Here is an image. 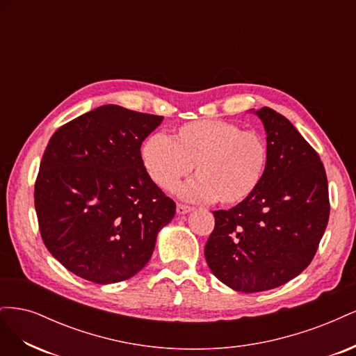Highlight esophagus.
Masks as SVG:
<instances>
[{"mask_svg": "<svg viewBox=\"0 0 356 356\" xmlns=\"http://www.w3.org/2000/svg\"><path fill=\"white\" fill-rule=\"evenodd\" d=\"M177 211H178V213H187V212L193 211V208H191V207H188V204L178 203V204H177Z\"/></svg>", "mask_w": 356, "mask_h": 356, "instance_id": "esophagus-1", "label": "esophagus"}]
</instances>
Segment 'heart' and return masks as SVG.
<instances>
[{
    "label": "heart",
    "instance_id": "1",
    "mask_svg": "<svg viewBox=\"0 0 356 356\" xmlns=\"http://www.w3.org/2000/svg\"><path fill=\"white\" fill-rule=\"evenodd\" d=\"M148 175L163 190H174L193 166L197 178L181 187L191 200L238 204L261 184L267 145L255 131L225 120H196L179 126L172 139L156 134L141 148Z\"/></svg>",
    "mask_w": 356,
    "mask_h": 356
}]
</instances>
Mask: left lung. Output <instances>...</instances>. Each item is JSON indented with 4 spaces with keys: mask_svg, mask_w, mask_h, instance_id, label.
<instances>
[{
    "mask_svg": "<svg viewBox=\"0 0 356 356\" xmlns=\"http://www.w3.org/2000/svg\"><path fill=\"white\" fill-rule=\"evenodd\" d=\"M267 134L261 184L229 211H213L204 258L220 281L241 293L286 284L314 260L330 217L328 181L318 153L288 118L263 106Z\"/></svg>",
    "mask_w": 356,
    "mask_h": 356,
    "instance_id": "1",
    "label": "left lung"
}]
</instances>
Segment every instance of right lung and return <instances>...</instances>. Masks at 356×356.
Here are the masks:
<instances>
[{
    "mask_svg": "<svg viewBox=\"0 0 356 356\" xmlns=\"http://www.w3.org/2000/svg\"><path fill=\"white\" fill-rule=\"evenodd\" d=\"M163 117L102 105L53 134L35 179L42 242L95 284L135 276L177 204L149 178L141 144Z\"/></svg>",
    "mask_w": 356,
    "mask_h": 356,
    "instance_id": "right-lung-1",
    "label": "right lung"
}]
</instances>
